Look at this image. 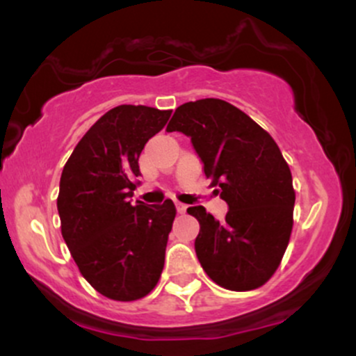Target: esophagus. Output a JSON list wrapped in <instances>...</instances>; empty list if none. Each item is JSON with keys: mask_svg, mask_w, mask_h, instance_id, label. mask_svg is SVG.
<instances>
[{"mask_svg": "<svg viewBox=\"0 0 356 356\" xmlns=\"http://www.w3.org/2000/svg\"><path fill=\"white\" fill-rule=\"evenodd\" d=\"M175 209H177L179 214H184V212L187 211V206H186V204H182V202H175Z\"/></svg>", "mask_w": 356, "mask_h": 356, "instance_id": "esophagus-1", "label": "esophagus"}]
</instances>
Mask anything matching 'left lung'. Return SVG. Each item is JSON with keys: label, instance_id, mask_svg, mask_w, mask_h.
I'll return each instance as SVG.
<instances>
[{"label": "left lung", "instance_id": "left-lung-1", "mask_svg": "<svg viewBox=\"0 0 356 356\" xmlns=\"http://www.w3.org/2000/svg\"><path fill=\"white\" fill-rule=\"evenodd\" d=\"M167 132L191 137L211 186L227 202L226 220L202 206L195 254L207 276L231 291H249L275 275L293 229L295 189L280 147L243 110L219 99L175 108Z\"/></svg>", "mask_w": 356, "mask_h": 356}]
</instances>
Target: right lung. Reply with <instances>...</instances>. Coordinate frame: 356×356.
<instances>
[{
    "instance_id": "right-lung-1",
    "label": "right lung",
    "mask_w": 356,
    "mask_h": 356,
    "mask_svg": "<svg viewBox=\"0 0 356 356\" xmlns=\"http://www.w3.org/2000/svg\"><path fill=\"white\" fill-rule=\"evenodd\" d=\"M170 113L145 105L108 110L81 137L61 172V236L81 276L110 300H140L164 269L174 202L147 206L130 197L142 149Z\"/></svg>"
}]
</instances>
